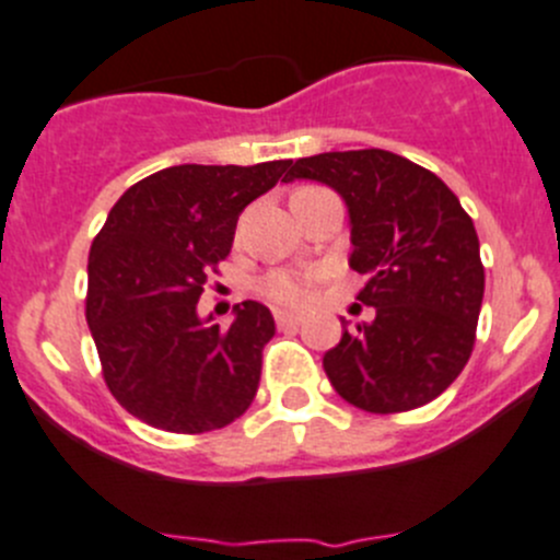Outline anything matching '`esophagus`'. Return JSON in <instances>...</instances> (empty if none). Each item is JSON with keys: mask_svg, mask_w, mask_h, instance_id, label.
<instances>
[{"mask_svg": "<svg viewBox=\"0 0 560 560\" xmlns=\"http://www.w3.org/2000/svg\"><path fill=\"white\" fill-rule=\"evenodd\" d=\"M276 323H279V328L298 326V323H301V315H298V312H276Z\"/></svg>", "mask_w": 560, "mask_h": 560, "instance_id": "obj_1", "label": "esophagus"}]
</instances>
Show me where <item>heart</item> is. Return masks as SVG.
<instances>
[{"label": "heart", "mask_w": 560, "mask_h": 560, "mask_svg": "<svg viewBox=\"0 0 560 560\" xmlns=\"http://www.w3.org/2000/svg\"><path fill=\"white\" fill-rule=\"evenodd\" d=\"M262 295L279 306L304 304L306 295H310V276L276 270L262 279Z\"/></svg>", "instance_id": "1"}]
</instances>
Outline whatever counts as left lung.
Wrapping results in <instances>:
<instances>
[{"label": "left lung", "instance_id": "left-lung-1", "mask_svg": "<svg viewBox=\"0 0 560 560\" xmlns=\"http://www.w3.org/2000/svg\"><path fill=\"white\" fill-rule=\"evenodd\" d=\"M287 182L328 185L348 207L359 301L373 323L348 331L323 357L339 398L395 415L439 398L475 345L483 265L472 218L431 171L384 149L326 151L292 162Z\"/></svg>", "mask_w": 560, "mask_h": 560}]
</instances>
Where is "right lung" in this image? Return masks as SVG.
<instances>
[{
  "label": "right lung",
  "mask_w": 560,
  "mask_h": 560,
  "mask_svg": "<svg viewBox=\"0 0 560 560\" xmlns=\"http://www.w3.org/2000/svg\"><path fill=\"white\" fill-rule=\"evenodd\" d=\"M290 160L174 165L129 187L88 256V328L113 398L171 433H203L245 415L262 375L273 315L234 306L221 328L198 315L207 276L226 259L237 218L276 187Z\"/></svg>",
  "instance_id": "1"
}]
</instances>
